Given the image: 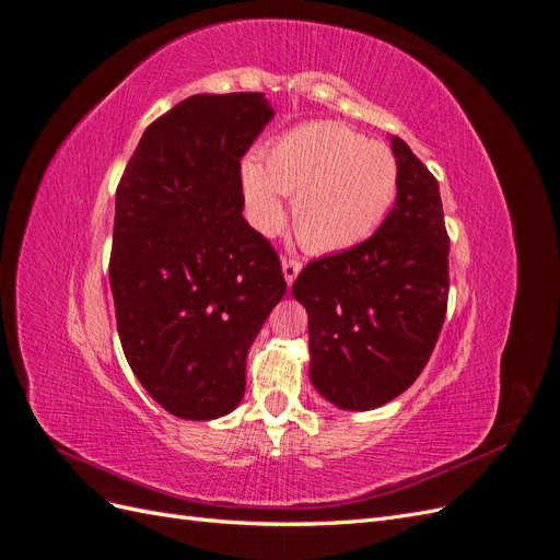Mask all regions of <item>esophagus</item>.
Masks as SVG:
<instances>
[{
    "instance_id": "esophagus-1",
    "label": "esophagus",
    "mask_w": 560,
    "mask_h": 560,
    "mask_svg": "<svg viewBox=\"0 0 560 560\" xmlns=\"http://www.w3.org/2000/svg\"><path fill=\"white\" fill-rule=\"evenodd\" d=\"M300 267H303V265H300L298 260H291V257H283V260H281V269H283V279H285V283H293L295 281V277L300 275Z\"/></svg>"
}]
</instances>
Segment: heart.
Wrapping results in <instances>:
<instances>
[{"mask_svg":"<svg viewBox=\"0 0 560 560\" xmlns=\"http://www.w3.org/2000/svg\"><path fill=\"white\" fill-rule=\"evenodd\" d=\"M241 163L238 182L248 222L271 236L283 224V197L293 196V226L310 253L334 255L376 234L397 198L393 151L338 122H305L271 139Z\"/></svg>","mask_w":560,"mask_h":560,"instance_id":"1","label":"heart"}]
</instances>
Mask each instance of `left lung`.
I'll return each mask as SVG.
<instances>
[{"label": "left lung", "mask_w": 560, "mask_h": 560, "mask_svg": "<svg viewBox=\"0 0 560 560\" xmlns=\"http://www.w3.org/2000/svg\"><path fill=\"white\" fill-rule=\"evenodd\" d=\"M395 208L352 250L300 271L293 298L307 310L310 381L348 411L388 405L419 378L447 312L450 236L438 179L399 137Z\"/></svg>", "instance_id": "left-lung-1"}]
</instances>
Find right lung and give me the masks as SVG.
I'll return each instance as SVG.
<instances>
[{"instance_id": "1", "label": "right lung", "mask_w": 560, "mask_h": 560, "mask_svg": "<svg viewBox=\"0 0 560 560\" xmlns=\"http://www.w3.org/2000/svg\"><path fill=\"white\" fill-rule=\"evenodd\" d=\"M271 118L260 92L184 98L147 127L116 191L108 271L122 350L186 421L238 407L248 350L285 293L279 255L241 214V158Z\"/></svg>"}]
</instances>
